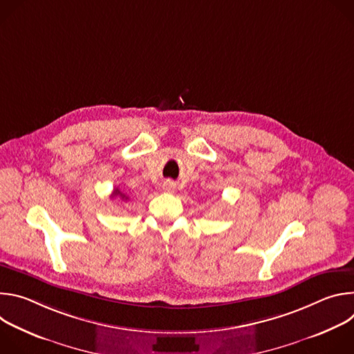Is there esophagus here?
Here are the masks:
<instances>
[{"instance_id": "obj_1", "label": "esophagus", "mask_w": 354, "mask_h": 354, "mask_svg": "<svg viewBox=\"0 0 354 354\" xmlns=\"http://www.w3.org/2000/svg\"><path fill=\"white\" fill-rule=\"evenodd\" d=\"M164 190H167V192H171V190H174V185H172L171 182H167V183L164 185Z\"/></svg>"}]
</instances>
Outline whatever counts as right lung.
<instances>
[{
    "label": "right lung",
    "mask_w": 354,
    "mask_h": 354,
    "mask_svg": "<svg viewBox=\"0 0 354 354\" xmlns=\"http://www.w3.org/2000/svg\"><path fill=\"white\" fill-rule=\"evenodd\" d=\"M118 196H119V197H120V198H122V200H127V198H129V197H127V196H126V194H124V193H122V192H120V190H119V189H118V187H116V189H113V193H112V197H118Z\"/></svg>",
    "instance_id": "right-lung-1"
}]
</instances>
